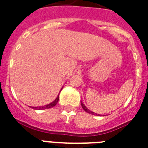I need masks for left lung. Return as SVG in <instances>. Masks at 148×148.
Masks as SVG:
<instances>
[{"mask_svg": "<svg viewBox=\"0 0 148 148\" xmlns=\"http://www.w3.org/2000/svg\"><path fill=\"white\" fill-rule=\"evenodd\" d=\"M81 106H82V108H83L84 110H85L86 112H88V114H95V112H93V111H91V110H89L88 108H86V106L84 105L83 103H82V101H81ZM97 115H98V114H97Z\"/></svg>", "mask_w": 148, "mask_h": 148, "instance_id": "obj_1", "label": "left lung"}]
</instances>
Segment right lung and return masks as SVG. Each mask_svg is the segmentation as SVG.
Masks as SVG:
<instances>
[{
    "mask_svg": "<svg viewBox=\"0 0 148 148\" xmlns=\"http://www.w3.org/2000/svg\"><path fill=\"white\" fill-rule=\"evenodd\" d=\"M61 89H62V88H61ZM58 101H59V95H58L57 98H56L53 102H51V103H49V104H47V105L45 106H41V107H31V108H33V109H35V110H45V109H47V108H51L54 107V106L58 103Z\"/></svg>",
    "mask_w": 148,
    "mask_h": 148,
    "instance_id": "1",
    "label": "right lung"
}]
</instances>
